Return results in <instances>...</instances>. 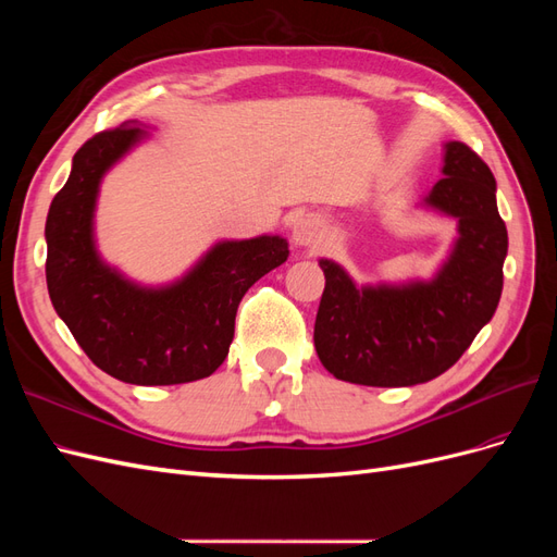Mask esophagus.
Segmentation results:
<instances>
[{
	"mask_svg": "<svg viewBox=\"0 0 557 557\" xmlns=\"http://www.w3.org/2000/svg\"><path fill=\"white\" fill-rule=\"evenodd\" d=\"M293 239L301 248H311L323 242V223L315 215H301L293 227Z\"/></svg>",
	"mask_w": 557,
	"mask_h": 557,
	"instance_id": "esophagus-1",
	"label": "esophagus"
}]
</instances>
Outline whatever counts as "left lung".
<instances>
[{
    "mask_svg": "<svg viewBox=\"0 0 557 557\" xmlns=\"http://www.w3.org/2000/svg\"><path fill=\"white\" fill-rule=\"evenodd\" d=\"M495 176L474 150L448 141L444 178L425 205L458 218V242L432 281L358 288L320 260L325 290L313 327L320 362L339 381L399 387L432 381L462 358L499 305L509 237Z\"/></svg>",
    "mask_w": 557,
    "mask_h": 557,
    "instance_id": "1",
    "label": "left lung"
}]
</instances>
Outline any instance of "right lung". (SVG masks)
Returning a JSON list of instances; mask_svg holds the SVG:
<instances>
[{
    "instance_id": "obj_1",
    "label": "right lung",
    "mask_w": 557,
    "mask_h": 557,
    "mask_svg": "<svg viewBox=\"0 0 557 557\" xmlns=\"http://www.w3.org/2000/svg\"><path fill=\"white\" fill-rule=\"evenodd\" d=\"M134 123L83 144L46 221V283L58 315L86 356L134 385H176L211 376L227 358L234 318L256 281L288 260V242H221L166 288H141L99 260L92 215L102 176L141 141Z\"/></svg>"
}]
</instances>
